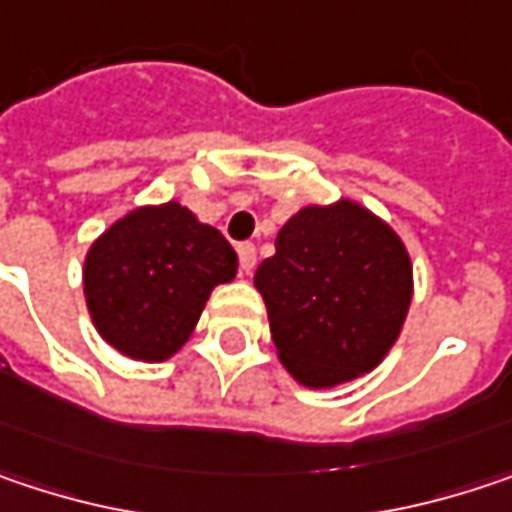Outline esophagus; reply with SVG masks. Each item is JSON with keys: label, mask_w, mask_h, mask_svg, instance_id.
Returning a JSON list of instances; mask_svg holds the SVG:
<instances>
[{"label": "esophagus", "mask_w": 512, "mask_h": 512, "mask_svg": "<svg viewBox=\"0 0 512 512\" xmlns=\"http://www.w3.org/2000/svg\"><path fill=\"white\" fill-rule=\"evenodd\" d=\"M237 257H240V269H243V272H252L257 263L255 243H240V246H237Z\"/></svg>", "instance_id": "obj_1"}]
</instances>
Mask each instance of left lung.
Listing matches in <instances>:
<instances>
[{"mask_svg": "<svg viewBox=\"0 0 512 512\" xmlns=\"http://www.w3.org/2000/svg\"><path fill=\"white\" fill-rule=\"evenodd\" d=\"M281 363L304 387H337L375 369L395 343L413 269L375 213L337 202L299 210L255 272Z\"/></svg>", "mask_w": 512, "mask_h": 512, "instance_id": "1", "label": "left lung"}]
</instances>
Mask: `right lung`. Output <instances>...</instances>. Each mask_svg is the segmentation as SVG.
I'll return each mask as SVG.
<instances>
[{"label":"right lung","mask_w":512,"mask_h":512,"mask_svg":"<svg viewBox=\"0 0 512 512\" xmlns=\"http://www.w3.org/2000/svg\"><path fill=\"white\" fill-rule=\"evenodd\" d=\"M237 252L178 202L131 210L87 252L84 296L99 334L134 360H163L193 334Z\"/></svg>","instance_id":"right-lung-1"}]
</instances>
